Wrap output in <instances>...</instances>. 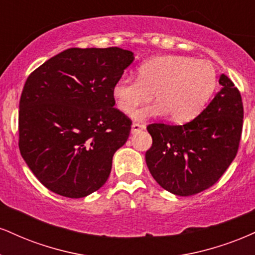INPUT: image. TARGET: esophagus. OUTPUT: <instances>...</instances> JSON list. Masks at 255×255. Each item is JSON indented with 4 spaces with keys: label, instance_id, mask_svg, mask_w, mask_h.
I'll list each match as a JSON object with an SVG mask.
<instances>
[{
    "label": "esophagus",
    "instance_id": "1",
    "mask_svg": "<svg viewBox=\"0 0 255 255\" xmlns=\"http://www.w3.org/2000/svg\"><path fill=\"white\" fill-rule=\"evenodd\" d=\"M143 129H145V125L137 124V122H134V124L131 125V134L136 133V131L143 130Z\"/></svg>",
    "mask_w": 255,
    "mask_h": 255
}]
</instances>
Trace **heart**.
Returning <instances> with one entry per match:
<instances>
[{
  "label": "heart",
  "mask_w": 255,
  "mask_h": 255,
  "mask_svg": "<svg viewBox=\"0 0 255 255\" xmlns=\"http://www.w3.org/2000/svg\"><path fill=\"white\" fill-rule=\"evenodd\" d=\"M217 73L208 60L183 56H160L143 61L137 79L124 76L113 88L118 108L133 114L140 106L157 98V102L140 109L135 118L146 120L168 114L173 122L195 119L213 95Z\"/></svg>",
  "instance_id": "heart-1"
}]
</instances>
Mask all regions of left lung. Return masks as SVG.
I'll use <instances>...</instances> for the list:
<instances>
[{
  "mask_svg": "<svg viewBox=\"0 0 255 255\" xmlns=\"http://www.w3.org/2000/svg\"><path fill=\"white\" fill-rule=\"evenodd\" d=\"M214 100L192 121L182 126L151 124L152 146L146 164L162 189L192 196L213 186L234 160L240 145L244 106L239 89L221 75Z\"/></svg>",
  "mask_w": 255,
  "mask_h": 255,
  "instance_id": "obj_1",
  "label": "left lung"
}]
</instances>
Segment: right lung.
Returning <instances> with one entry per match:
<instances>
[{
  "instance_id": "add662e5",
  "label": "right lung",
  "mask_w": 255,
  "mask_h": 255,
  "mask_svg": "<svg viewBox=\"0 0 255 255\" xmlns=\"http://www.w3.org/2000/svg\"><path fill=\"white\" fill-rule=\"evenodd\" d=\"M134 60L120 47L67 48L27 78L19 106V148L39 182L69 198L102 188L131 120L114 108L116 81Z\"/></svg>"
}]
</instances>
